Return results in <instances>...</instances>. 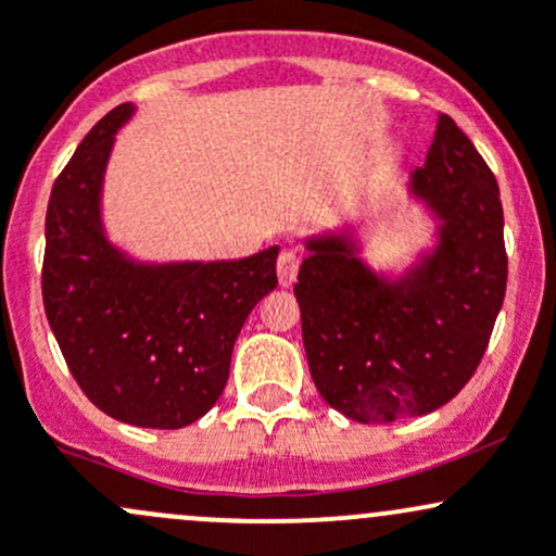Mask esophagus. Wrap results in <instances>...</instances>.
<instances>
[{"label": "esophagus", "mask_w": 556, "mask_h": 556, "mask_svg": "<svg viewBox=\"0 0 556 556\" xmlns=\"http://www.w3.org/2000/svg\"><path fill=\"white\" fill-rule=\"evenodd\" d=\"M276 267H278L280 286H291L296 278V270H300V256L294 252H280Z\"/></svg>", "instance_id": "1"}]
</instances>
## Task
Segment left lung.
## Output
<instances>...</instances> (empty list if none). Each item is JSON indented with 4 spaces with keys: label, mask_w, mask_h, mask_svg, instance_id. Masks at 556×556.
Here are the masks:
<instances>
[{
    "label": "left lung",
    "mask_w": 556,
    "mask_h": 556,
    "mask_svg": "<svg viewBox=\"0 0 556 556\" xmlns=\"http://www.w3.org/2000/svg\"><path fill=\"white\" fill-rule=\"evenodd\" d=\"M410 185L443 219L440 247L414 276L384 283L344 238H320L307 243L294 286L315 387L363 424L432 414L456 397L506 294L498 182L447 113Z\"/></svg>",
    "instance_id": "left-lung-1"
}]
</instances>
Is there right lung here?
<instances>
[{"label":"right lung","mask_w":556,"mask_h":556,"mask_svg":"<svg viewBox=\"0 0 556 556\" xmlns=\"http://www.w3.org/2000/svg\"><path fill=\"white\" fill-rule=\"evenodd\" d=\"M116 105L52 185L45 223V313L81 392L113 419L180 429L223 395L230 355L254 304L278 286V247L236 262L137 265L100 225V185Z\"/></svg>","instance_id":"1"}]
</instances>
